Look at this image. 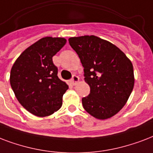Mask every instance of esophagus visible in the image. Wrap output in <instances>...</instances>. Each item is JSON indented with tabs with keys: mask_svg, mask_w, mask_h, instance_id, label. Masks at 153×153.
<instances>
[{
	"mask_svg": "<svg viewBox=\"0 0 153 153\" xmlns=\"http://www.w3.org/2000/svg\"><path fill=\"white\" fill-rule=\"evenodd\" d=\"M71 82H72V84H73V85H76L78 82H79V77H78L77 76L73 75L72 79H71Z\"/></svg>",
	"mask_w": 153,
	"mask_h": 153,
	"instance_id": "34e87169",
	"label": "esophagus"
}]
</instances>
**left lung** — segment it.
I'll use <instances>...</instances> for the list:
<instances>
[{"instance_id": "1", "label": "left lung", "mask_w": 153, "mask_h": 153, "mask_svg": "<svg viewBox=\"0 0 153 153\" xmlns=\"http://www.w3.org/2000/svg\"><path fill=\"white\" fill-rule=\"evenodd\" d=\"M68 42L84 67L90 93L84 108L97 119L113 117L125 106L134 86L133 66L119 48L96 36L70 37Z\"/></svg>"}]
</instances>
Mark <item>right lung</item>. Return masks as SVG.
Masks as SVG:
<instances>
[{"label": "right lung", "instance_id": "right-lung-1", "mask_svg": "<svg viewBox=\"0 0 153 153\" xmlns=\"http://www.w3.org/2000/svg\"><path fill=\"white\" fill-rule=\"evenodd\" d=\"M65 43L63 37H43L26 48L12 67V89L20 104L36 117L50 116L62 105L68 86L57 76L53 56Z\"/></svg>", "mask_w": 153, "mask_h": 153}]
</instances>
